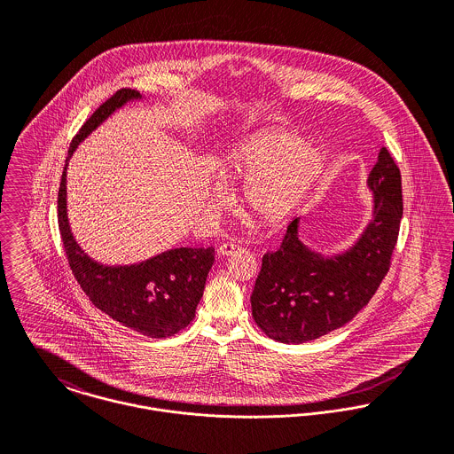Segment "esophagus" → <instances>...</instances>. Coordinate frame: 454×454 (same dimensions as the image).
<instances>
[{
  "mask_svg": "<svg viewBox=\"0 0 454 454\" xmlns=\"http://www.w3.org/2000/svg\"><path fill=\"white\" fill-rule=\"evenodd\" d=\"M236 252H239V247H238V245H232V243H223V245H220L218 250H216V254H218L220 257H231V255H234Z\"/></svg>",
  "mask_w": 454,
  "mask_h": 454,
  "instance_id": "obj_1",
  "label": "esophagus"
}]
</instances>
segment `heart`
Returning a JSON list of instances; mask_svg holds the SVG:
<instances>
[{
    "label": "heart",
    "mask_w": 454,
    "mask_h": 454,
    "mask_svg": "<svg viewBox=\"0 0 454 454\" xmlns=\"http://www.w3.org/2000/svg\"><path fill=\"white\" fill-rule=\"evenodd\" d=\"M324 168L322 152L286 130H269L236 146L225 159L223 176L245 182L243 200L267 225L288 220ZM215 200L225 192L215 189Z\"/></svg>",
    "instance_id": "obj_1"
}]
</instances>
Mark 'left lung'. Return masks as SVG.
Returning <instances> with one entry per match:
<instances>
[{"instance_id":"obj_1","label":"left lung","mask_w":454,"mask_h":454,"mask_svg":"<svg viewBox=\"0 0 454 454\" xmlns=\"http://www.w3.org/2000/svg\"><path fill=\"white\" fill-rule=\"evenodd\" d=\"M372 220L342 254L324 255L299 238L301 216L281 247L262 259L252 294V315L274 340L302 344L351 322L369 304L389 269L402 220V180L381 146L369 173Z\"/></svg>"}]
</instances>
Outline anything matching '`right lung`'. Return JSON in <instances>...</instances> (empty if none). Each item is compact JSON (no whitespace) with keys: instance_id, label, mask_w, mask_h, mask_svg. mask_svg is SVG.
I'll list each match as a JSON object with an SVG mask.
<instances>
[{"instance_id":"1","label":"right lung","mask_w":454,"mask_h":454,"mask_svg":"<svg viewBox=\"0 0 454 454\" xmlns=\"http://www.w3.org/2000/svg\"><path fill=\"white\" fill-rule=\"evenodd\" d=\"M143 99L137 90L121 89L103 103L73 137L58 197L59 231L69 267L92 301L112 320L143 335L169 337L194 320L215 248H173L129 265H108L90 259L76 243L67 220L66 169L78 145L110 115L130 101Z\"/></svg>"}]
</instances>
